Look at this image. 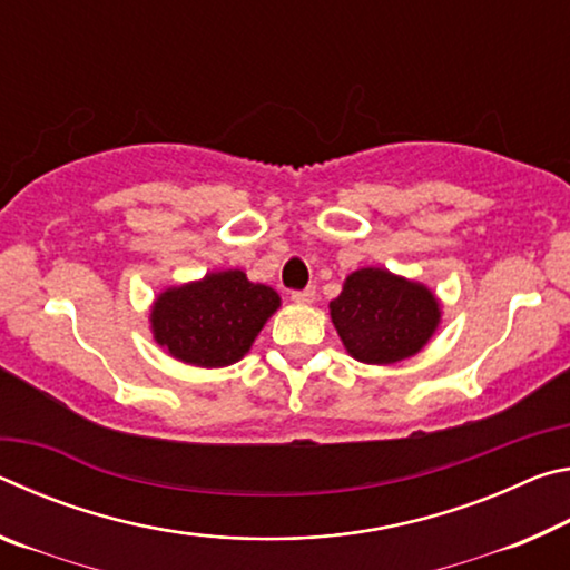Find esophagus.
Listing matches in <instances>:
<instances>
[{
  "mask_svg": "<svg viewBox=\"0 0 570 570\" xmlns=\"http://www.w3.org/2000/svg\"><path fill=\"white\" fill-rule=\"evenodd\" d=\"M314 296H316L314 286H306V288H302V292H292V298L296 304H312Z\"/></svg>",
  "mask_w": 570,
  "mask_h": 570,
  "instance_id": "esophagus-1",
  "label": "esophagus"
}]
</instances>
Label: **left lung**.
<instances>
[{
	"mask_svg": "<svg viewBox=\"0 0 570 570\" xmlns=\"http://www.w3.org/2000/svg\"><path fill=\"white\" fill-rule=\"evenodd\" d=\"M330 312L346 352L364 364L407 360L440 324L435 294L387 268H360L346 276Z\"/></svg>",
	"mask_w": 570,
	"mask_h": 570,
	"instance_id": "obj_1",
	"label": "left lung"
}]
</instances>
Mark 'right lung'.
<instances>
[{
    "label": "right lung",
    "mask_w": 570,
    "mask_h": 570,
    "mask_svg": "<svg viewBox=\"0 0 570 570\" xmlns=\"http://www.w3.org/2000/svg\"><path fill=\"white\" fill-rule=\"evenodd\" d=\"M278 306L282 298L272 286L228 268L166 288L153 304L150 330L178 362L214 370L238 362Z\"/></svg>",
    "instance_id": "obj_1"
}]
</instances>
